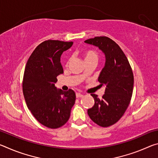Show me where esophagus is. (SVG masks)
Masks as SVG:
<instances>
[{
  "label": "esophagus",
  "instance_id": "34e87169",
  "mask_svg": "<svg viewBox=\"0 0 158 158\" xmlns=\"http://www.w3.org/2000/svg\"><path fill=\"white\" fill-rule=\"evenodd\" d=\"M76 96H77V98H82L83 95L82 94H81V93H76Z\"/></svg>",
  "mask_w": 158,
  "mask_h": 158
}]
</instances>
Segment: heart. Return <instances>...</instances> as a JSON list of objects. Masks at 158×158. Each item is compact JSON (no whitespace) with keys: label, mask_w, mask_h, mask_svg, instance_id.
<instances>
[{"label":"heart","mask_w":158,"mask_h":158,"mask_svg":"<svg viewBox=\"0 0 158 158\" xmlns=\"http://www.w3.org/2000/svg\"><path fill=\"white\" fill-rule=\"evenodd\" d=\"M84 58L85 61L89 60H92V59H95L98 60V55L97 52H95V51H88V52H85L84 55ZM69 62V60L68 61V63Z\"/></svg>","instance_id":"obj_1"}]
</instances>
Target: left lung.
Masks as SVG:
<instances>
[{
    "label": "left lung",
    "instance_id": "1",
    "mask_svg": "<svg viewBox=\"0 0 158 158\" xmlns=\"http://www.w3.org/2000/svg\"><path fill=\"white\" fill-rule=\"evenodd\" d=\"M84 42L98 47L106 58L98 77L101 85L106 86L105 94L101 99L90 94L95 104L88 109V114L100 126H111L121 119L130 105L134 85L132 68L121 47L109 37H95Z\"/></svg>",
    "mask_w": 158,
    "mask_h": 158
}]
</instances>
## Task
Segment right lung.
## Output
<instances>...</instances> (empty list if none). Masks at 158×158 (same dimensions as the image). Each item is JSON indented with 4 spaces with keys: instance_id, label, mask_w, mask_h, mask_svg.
<instances>
[{
    "instance_id": "right-lung-1",
    "label": "right lung",
    "mask_w": 158,
    "mask_h": 158,
    "mask_svg": "<svg viewBox=\"0 0 158 158\" xmlns=\"http://www.w3.org/2000/svg\"><path fill=\"white\" fill-rule=\"evenodd\" d=\"M73 42L46 40L37 46L26 63L23 93L26 105L37 121L51 129L65 125L76 100L75 93L57 89L58 75L63 73L60 56Z\"/></svg>"
}]
</instances>
